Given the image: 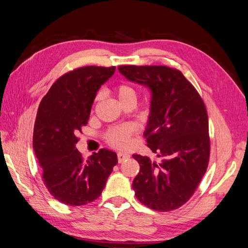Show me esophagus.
Segmentation results:
<instances>
[{
	"label": "esophagus",
	"mask_w": 248,
	"mask_h": 248,
	"mask_svg": "<svg viewBox=\"0 0 248 248\" xmlns=\"http://www.w3.org/2000/svg\"><path fill=\"white\" fill-rule=\"evenodd\" d=\"M117 157H118V162H123L124 161V160H127L130 158V155L127 154V153H123V152H119L117 154Z\"/></svg>",
	"instance_id": "34e87169"
}]
</instances>
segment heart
Wrapping results in <instances>:
<instances>
[{"instance_id": "1", "label": "heart", "mask_w": 248, "mask_h": 248, "mask_svg": "<svg viewBox=\"0 0 248 248\" xmlns=\"http://www.w3.org/2000/svg\"><path fill=\"white\" fill-rule=\"evenodd\" d=\"M115 92L116 94H117L119 101L121 102V104H124L130 100H137L135 90L129 85L120 84L118 86H116ZM133 131L134 128L130 124L111 128L108 131V133H106V140H108V144H110L111 146L117 148H124L128 145L129 139L131 137V134L133 133Z\"/></svg>"}]
</instances>
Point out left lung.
Returning a JSON list of instances; mask_svg holds the SVG:
<instances>
[{"instance_id":"left-lung-1","label":"left lung","mask_w":248,"mask_h":248,"mask_svg":"<svg viewBox=\"0 0 248 248\" xmlns=\"http://www.w3.org/2000/svg\"><path fill=\"white\" fill-rule=\"evenodd\" d=\"M130 81L152 92L144 137L161 162L133 155L140 172L132 187L138 200L159 212L181 207L196 191L210 158L205 105L186 77L163 65H120Z\"/></svg>"}]
</instances>
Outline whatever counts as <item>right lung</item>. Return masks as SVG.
Returning a JSON list of instances; mask_svg holds the SVG:
<instances>
[{
    "label": "right lung",
    "mask_w": 248,
    "mask_h": 248,
    "mask_svg": "<svg viewBox=\"0 0 248 248\" xmlns=\"http://www.w3.org/2000/svg\"><path fill=\"white\" fill-rule=\"evenodd\" d=\"M115 70L91 65L66 73L38 106L33 149L48 191L64 204L79 206L98 199L118 162L117 154L109 149L102 148L84 160L75 147L96 92Z\"/></svg>",
    "instance_id": "1"
}]
</instances>
